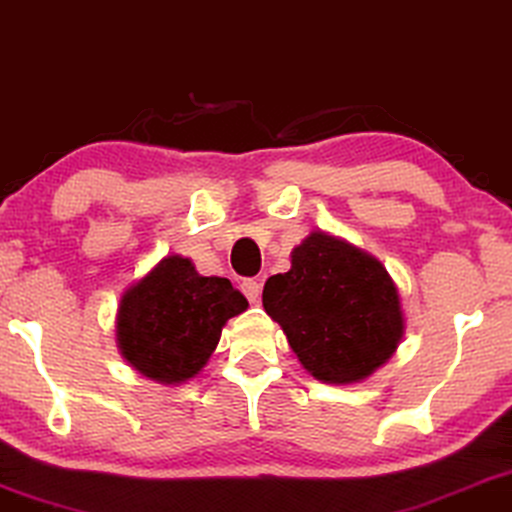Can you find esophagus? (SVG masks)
<instances>
[{
  "label": "esophagus",
  "mask_w": 512,
  "mask_h": 512,
  "mask_svg": "<svg viewBox=\"0 0 512 512\" xmlns=\"http://www.w3.org/2000/svg\"><path fill=\"white\" fill-rule=\"evenodd\" d=\"M242 293L249 298V303H258V298H261V282L258 279H244Z\"/></svg>",
  "instance_id": "1"
}]
</instances>
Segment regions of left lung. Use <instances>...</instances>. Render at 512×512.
I'll list each match as a JSON object with an SVG mask.
<instances>
[{"label": "left lung", "instance_id": "left-lung-1", "mask_svg": "<svg viewBox=\"0 0 512 512\" xmlns=\"http://www.w3.org/2000/svg\"><path fill=\"white\" fill-rule=\"evenodd\" d=\"M263 307L326 384L366 380L403 338L401 298L384 265L321 230L291 251L289 272L265 282Z\"/></svg>", "mask_w": 512, "mask_h": 512}]
</instances>
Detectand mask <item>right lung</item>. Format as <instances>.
I'll return each instance as SVG.
<instances>
[{
	"label": "right lung",
	"mask_w": 512,
	"mask_h": 512,
	"mask_svg": "<svg viewBox=\"0 0 512 512\" xmlns=\"http://www.w3.org/2000/svg\"><path fill=\"white\" fill-rule=\"evenodd\" d=\"M247 307L226 277H202L188 258L165 256L123 293L118 349L149 380L181 384L205 368L221 328Z\"/></svg>",
	"instance_id": "1"
}]
</instances>
